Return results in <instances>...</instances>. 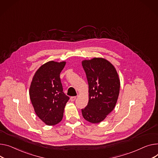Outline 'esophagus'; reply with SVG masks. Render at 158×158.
<instances>
[{
	"mask_svg": "<svg viewBox=\"0 0 158 158\" xmlns=\"http://www.w3.org/2000/svg\"><path fill=\"white\" fill-rule=\"evenodd\" d=\"M76 99V97H70V101H71V102L75 101Z\"/></svg>",
	"mask_w": 158,
	"mask_h": 158,
	"instance_id": "obj_1",
	"label": "esophagus"
}]
</instances>
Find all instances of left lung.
Segmentation results:
<instances>
[{
    "mask_svg": "<svg viewBox=\"0 0 158 158\" xmlns=\"http://www.w3.org/2000/svg\"><path fill=\"white\" fill-rule=\"evenodd\" d=\"M82 65L89 86V101L81 109L82 114L86 121L98 123L115 107L119 94V79L114 67L104 58L84 60Z\"/></svg>",
    "mask_w": 158,
    "mask_h": 158,
    "instance_id": "1",
    "label": "left lung"
}]
</instances>
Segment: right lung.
<instances>
[{
	"mask_svg": "<svg viewBox=\"0 0 158 158\" xmlns=\"http://www.w3.org/2000/svg\"><path fill=\"white\" fill-rule=\"evenodd\" d=\"M65 62L51 61L35 72L30 88V98L37 116L47 125L60 123L69 97L63 91L60 74Z\"/></svg>",
	"mask_w": 158,
	"mask_h": 158,
	"instance_id": "1",
	"label": "right lung"
}]
</instances>
